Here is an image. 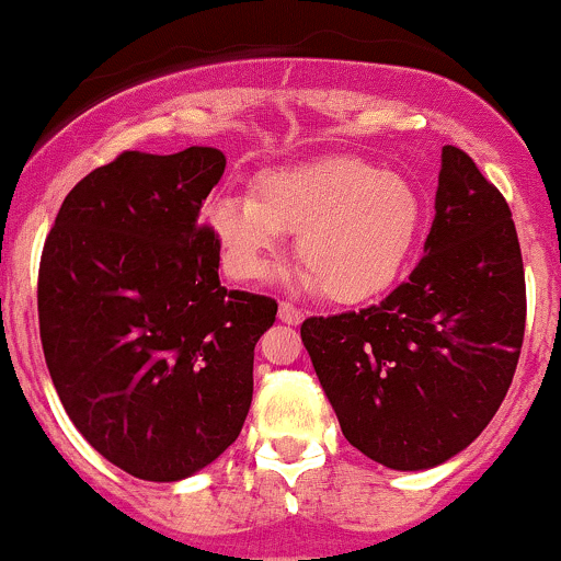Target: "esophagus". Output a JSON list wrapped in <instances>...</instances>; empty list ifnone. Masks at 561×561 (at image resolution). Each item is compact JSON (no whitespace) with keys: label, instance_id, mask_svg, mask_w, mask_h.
Wrapping results in <instances>:
<instances>
[{"label":"esophagus","instance_id":"1","mask_svg":"<svg viewBox=\"0 0 561 561\" xmlns=\"http://www.w3.org/2000/svg\"><path fill=\"white\" fill-rule=\"evenodd\" d=\"M278 318L283 320V323H288V325H299L301 320H305V312L297 310V307H294V305H288V301H280Z\"/></svg>","mask_w":561,"mask_h":561}]
</instances>
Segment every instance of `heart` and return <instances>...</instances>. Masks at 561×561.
Returning <instances> with one entry per match:
<instances>
[{
    "label": "heart",
    "mask_w": 561,
    "mask_h": 561,
    "mask_svg": "<svg viewBox=\"0 0 561 561\" xmlns=\"http://www.w3.org/2000/svg\"><path fill=\"white\" fill-rule=\"evenodd\" d=\"M236 278L262 280L299 232V286L355 305L387 291L419 241L424 206L398 172L355 156L270 169L256 196H219L204 209Z\"/></svg>",
    "instance_id": "1"
}]
</instances>
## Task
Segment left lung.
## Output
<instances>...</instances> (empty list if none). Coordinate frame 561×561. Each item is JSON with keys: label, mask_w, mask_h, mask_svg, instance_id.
Returning <instances> with one entry per match:
<instances>
[{"label": "left lung", "mask_w": 561, "mask_h": 561, "mask_svg": "<svg viewBox=\"0 0 561 561\" xmlns=\"http://www.w3.org/2000/svg\"><path fill=\"white\" fill-rule=\"evenodd\" d=\"M512 211L445 145L434 222L411 278L381 305L307 318L305 342L350 445L398 471L450 461L501 408L525 336Z\"/></svg>", "instance_id": "8db88e82"}]
</instances>
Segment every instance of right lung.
I'll return each instance as SVG.
<instances>
[{"label": "right lung", "mask_w": 561, "mask_h": 561, "mask_svg": "<svg viewBox=\"0 0 561 561\" xmlns=\"http://www.w3.org/2000/svg\"><path fill=\"white\" fill-rule=\"evenodd\" d=\"M225 153L127 150L62 201L39 264L44 360L68 419L113 467L178 482L236 443L254 347L278 305L219 283L201 206Z\"/></svg>", "instance_id": "add662e5"}]
</instances>
